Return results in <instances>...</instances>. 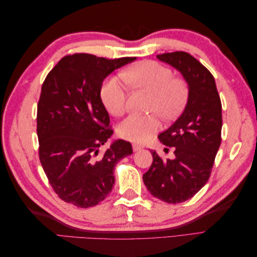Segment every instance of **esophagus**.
Segmentation results:
<instances>
[{
  "mask_svg": "<svg viewBox=\"0 0 257 257\" xmlns=\"http://www.w3.org/2000/svg\"><path fill=\"white\" fill-rule=\"evenodd\" d=\"M144 148V146H142V145H138V144H133V150L136 152V151H138V150H141V149H143Z\"/></svg>",
  "mask_w": 257,
  "mask_h": 257,
  "instance_id": "obj_1",
  "label": "esophagus"
}]
</instances>
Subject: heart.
<instances>
[{"mask_svg":"<svg viewBox=\"0 0 257 257\" xmlns=\"http://www.w3.org/2000/svg\"><path fill=\"white\" fill-rule=\"evenodd\" d=\"M123 81L133 88L151 93L150 109L166 119L177 115L186 100L188 87L180 78H174L169 67L155 61H142L124 69ZM100 98L108 112L119 116L126 110L125 84L116 76L106 79L100 88ZM160 127L157 114H131L118 127L119 135L130 142L143 143Z\"/></svg>","mask_w":257,"mask_h":257,"instance_id":"heart-1","label":"heart"}]
</instances>
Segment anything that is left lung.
Listing matches in <instances>:
<instances>
[{"label": "left lung", "instance_id": "8db88e82", "mask_svg": "<svg viewBox=\"0 0 257 257\" xmlns=\"http://www.w3.org/2000/svg\"><path fill=\"white\" fill-rule=\"evenodd\" d=\"M157 58L182 74L189 97L181 115L159 135L163 145L174 148L175 159L164 161L151 151L152 165L143 180L154 197L179 204L195 195L211 175L222 139V104L212 74L190 53L167 52Z\"/></svg>", "mask_w": 257, "mask_h": 257}]
</instances>
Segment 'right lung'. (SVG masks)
I'll return each mask as SVG.
<instances>
[{"mask_svg": "<svg viewBox=\"0 0 257 257\" xmlns=\"http://www.w3.org/2000/svg\"><path fill=\"white\" fill-rule=\"evenodd\" d=\"M134 60L75 53L62 58L46 77L37 105L38 153L50 185L65 203L89 208L104 200L112 190L116 163L133 153L132 145L119 139L98 155L113 133L100 98L102 83Z\"/></svg>", "mask_w": 257, "mask_h": 257, "instance_id": "1", "label": "right lung"}]
</instances>
